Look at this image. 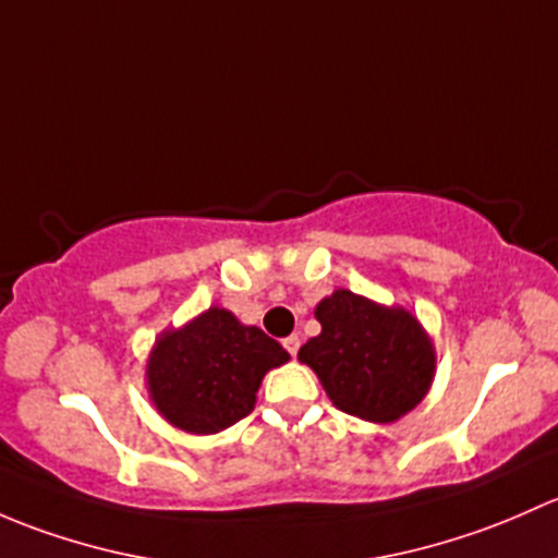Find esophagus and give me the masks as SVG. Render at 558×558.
I'll return each mask as SVG.
<instances>
[{
	"instance_id": "obj_1",
	"label": "esophagus",
	"mask_w": 558,
	"mask_h": 558,
	"mask_svg": "<svg viewBox=\"0 0 558 558\" xmlns=\"http://www.w3.org/2000/svg\"><path fill=\"white\" fill-rule=\"evenodd\" d=\"M284 349L292 354V357H295L298 349H301V338H298V336H287L284 338Z\"/></svg>"
}]
</instances>
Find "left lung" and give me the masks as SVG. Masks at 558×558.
I'll list each match as a JSON object with an SVG mask.
<instances>
[{
    "mask_svg": "<svg viewBox=\"0 0 558 558\" xmlns=\"http://www.w3.org/2000/svg\"><path fill=\"white\" fill-rule=\"evenodd\" d=\"M314 317L322 332L303 343L298 360L317 373L332 405L387 424L422 403L435 376V349L411 312L336 290L322 298Z\"/></svg>",
    "mask_w": 558,
    "mask_h": 558,
    "instance_id": "8db88e82",
    "label": "left lung"
}]
</instances>
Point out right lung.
Masks as SVG:
<instances>
[{
  "label": "right lung",
  "mask_w": 558,
  "mask_h": 558,
  "mask_svg": "<svg viewBox=\"0 0 558 558\" xmlns=\"http://www.w3.org/2000/svg\"><path fill=\"white\" fill-rule=\"evenodd\" d=\"M287 360L290 354L260 327L241 325L228 308L211 306L155 338L147 392L169 424L211 435L252 413L263 376Z\"/></svg>",
  "instance_id": "1"
}]
</instances>
